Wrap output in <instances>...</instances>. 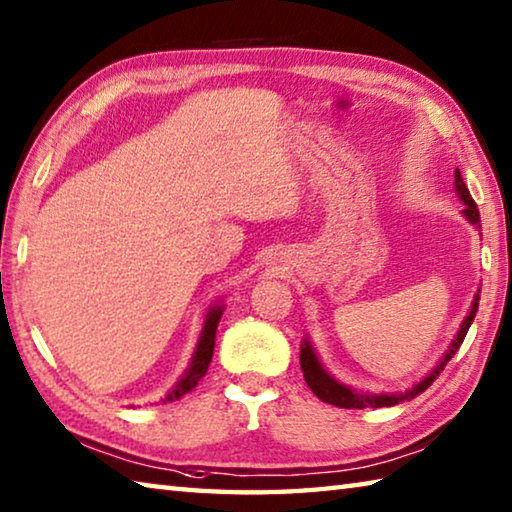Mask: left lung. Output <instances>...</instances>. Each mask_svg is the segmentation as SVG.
I'll return each mask as SVG.
<instances>
[{"label": "left lung", "instance_id": "8db88e82", "mask_svg": "<svg viewBox=\"0 0 512 512\" xmlns=\"http://www.w3.org/2000/svg\"><path fill=\"white\" fill-rule=\"evenodd\" d=\"M455 191H457L459 200L464 202V211H461V214H464V218L468 220L472 227L479 229L481 227L479 209L475 205V200L470 198V191L466 187L464 178H461V171L459 169L455 171ZM479 294H481V289H477L475 298H472V305H470V310H468V316L464 318V323L459 325L457 336H455V339H452L446 354L441 356V361L428 372V376H423V379L414 383L412 388L403 390V392H363V390L350 388V385H345L341 381H336L334 376L323 368V363L318 361V354L314 350L310 336H305L303 343H301V370H303V376H305V383L310 385V390L316 394L318 399L325 401V403H332V406H336V408H354V410L390 408V406H397V403H403V401H410L414 397H419L421 392H426L430 388L432 381L437 379V376L441 374L443 368H446L452 356L457 354L459 345L464 343L466 334L470 330V325H472V321H475V314H477V307H479Z\"/></svg>", "mask_w": 512, "mask_h": 512}]
</instances>
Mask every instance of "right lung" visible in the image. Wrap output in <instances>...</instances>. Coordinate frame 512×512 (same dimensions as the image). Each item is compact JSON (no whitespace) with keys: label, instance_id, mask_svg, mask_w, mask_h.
Returning a JSON list of instances; mask_svg holds the SVG:
<instances>
[{"label":"right lung","instance_id":"right-lung-1","mask_svg":"<svg viewBox=\"0 0 512 512\" xmlns=\"http://www.w3.org/2000/svg\"><path fill=\"white\" fill-rule=\"evenodd\" d=\"M225 312V305L223 303H214L207 310L205 314V321H202V332L198 336V343H196V350L191 354V361L187 365V370L182 372V376L178 379V383L173 385V388L162 397V403H169V401H176L180 397H185L187 392H191L198 385V381L205 376L209 363H211V356H214V345H216V330H218V323H220V316Z\"/></svg>","mask_w":512,"mask_h":512}]
</instances>
